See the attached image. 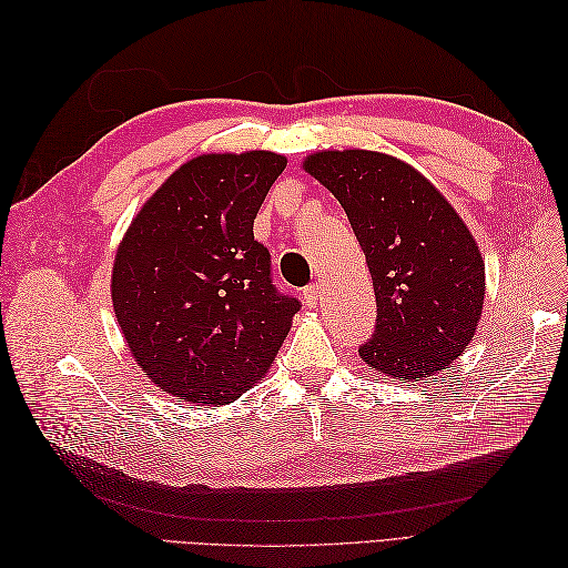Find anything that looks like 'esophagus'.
Wrapping results in <instances>:
<instances>
[{
	"label": "esophagus",
	"instance_id": "obj_1",
	"mask_svg": "<svg viewBox=\"0 0 568 568\" xmlns=\"http://www.w3.org/2000/svg\"><path fill=\"white\" fill-rule=\"evenodd\" d=\"M303 303L307 307H317L320 305V288H317V284H311V286L303 288Z\"/></svg>",
	"mask_w": 568,
	"mask_h": 568
}]
</instances>
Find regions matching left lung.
<instances>
[{
    "instance_id": "8db88e82",
    "label": "left lung",
    "mask_w": 568,
    "mask_h": 568,
    "mask_svg": "<svg viewBox=\"0 0 568 568\" xmlns=\"http://www.w3.org/2000/svg\"><path fill=\"white\" fill-rule=\"evenodd\" d=\"M303 168L338 199L367 257L376 326L359 357L393 379L448 369L474 338L484 257L438 189L386 153L320 151Z\"/></svg>"
}]
</instances>
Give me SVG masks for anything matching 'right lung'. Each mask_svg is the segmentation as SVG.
Wrapping results in <instances>:
<instances>
[{
  "label": "right lung",
  "mask_w": 568,
  "mask_h": 568,
  "mask_svg": "<svg viewBox=\"0 0 568 568\" xmlns=\"http://www.w3.org/2000/svg\"><path fill=\"white\" fill-rule=\"evenodd\" d=\"M286 168L272 151L209 153L170 175L113 263V311L153 384L184 403L225 405L272 365L301 311L272 284L253 220Z\"/></svg>",
  "instance_id": "right-lung-1"
}]
</instances>
